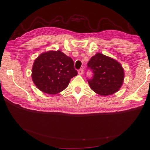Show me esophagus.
Segmentation results:
<instances>
[{"label":"esophagus","mask_w":150,"mask_h":150,"mask_svg":"<svg viewBox=\"0 0 150 150\" xmlns=\"http://www.w3.org/2000/svg\"><path fill=\"white\" fill-rule=\"evenodd\" d=\"M83 69L82 68V69H80L78 71V74H79V75H82L83 74Z\"/></svg>","instance_id":"obj_1"}]
</instances>
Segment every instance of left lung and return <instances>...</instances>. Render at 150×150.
I'll use <instances>...</instances> for the list:
<instances>
[{
  "mask_svg": "<svg viewBox=\"0 0 150 150\" xmlns=\"http://www.w3.org/2000/svg\"><path fill=\"white\" fill-rule=\"evenodd\" d=\"M93 72L88 80L90 88L101 96H109L119 91L125 78L124 69L114 59L100 53L96 54L88 63Z\"/></svg>",
  "mask_w": 150,
  "mask_h": 150,
  "instance_id": "1",
  "label": "left lung"
}]
</instances>
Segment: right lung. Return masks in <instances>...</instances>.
Masks as SVG:
<instances>
[{
    "instance_id": "right-lung-1",
    "label": "right lung",
    "mask_w": 150,
    "mask_h": 150,
    "mask_svg": "<svg viewBox=\"0 0 150 150\" xmlns=\"http://www.w3.org/2000/svg\"><path fill=\"white\" fill-rule=\"evenodd\" d=\"M77 75L71 57L61 50L41 54L34 61L32 79L41 91L55 95L67 88L71 78Z\"/></svg>"
}]
</instances>
